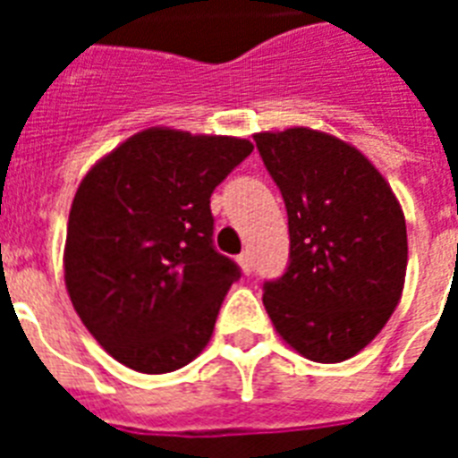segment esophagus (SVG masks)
I'll list each match as a JSON object with an SVG mask.
<instances>
[{
    "label": "esophagus",
    "instance_id": "34e87169",
    "mask_svg": "<svg viewBox=\"0 0 458 458\" xmlns=\"http://www.w3.org/2000/svg\"><path fill=\"white\" fill-rule=\"evenodd\" d=\"M237 264H240V268H242L244 276H250V273H251V257L247 254V251H242V254L237 257Z\"/></svg>",
    "mask_w": 458,
    "mask_h": 458
}]
</instances>
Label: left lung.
<instances>
[{
	"label": "left lung",
	"mask_w": 458,
	"mask_h": 458,
	"mask_svg": "<svg viewBox=\"0 0 458 458\" xmlns=\"http://www.w3.org/2000/svg\"><path fill=\"white\" fill-rule=\"evenodd\" d=\"M257 149L285 199L290 266L264 285L283 340L318 363L359 354L404 290V211L376 165L344 140L287 128L257 132Z\"/></svg>",
	"instance_id": "obj_1"
}]
</instances>
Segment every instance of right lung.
<instances>
[{
  "mask_svg": "<svg viewBox=\"0 0 458 458\" xmlns=\"http://www.w3.org/2000/svg\"><path fill=\"white\" fill-rule=\"evenodd\" d=\"M251 149L228 135L147 128L81 180L64 247L68 297L128 369L171 373L211 340L240 268L214 250L208 204Z\"/></svg>",
  "mask_w": 458,
  "mask_h": 458,
  "instance_id": "obj_1",
  "label": "right lung"
}]
</instances>
